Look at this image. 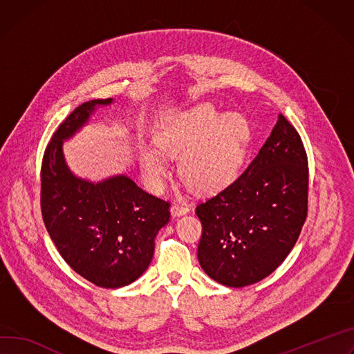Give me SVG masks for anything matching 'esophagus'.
Here are the masks:
<instances>
[{"label": "esophagus", "mask_w": 354, "mask_h": 354, "mask_svg": "<svg viewBox=\"0 0 354 354\" xmlns=\"http://www.w3.org/2000/svg\"><path fill=\"white\" fill-rule=\"evenodd\" d=\"M189 206L185 205V203H174L172 207H171V213L174 217H178V216H182V214H186L189 212Z\"/></svg>", "instance_id": "obj_1"}]
</instances>
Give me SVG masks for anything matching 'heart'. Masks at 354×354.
Returning <instances> with one entry per match:
<instances>
[{
    "mask_svg": "<svg viewBox=\"0 0 354 354\" xmlns=\"http://www.w3.org/2000/svg\"><path fill=\"white\" fill-rule=\"evenodd\" d=\"M250 138L247 122L237 114L221 115L205 103L172 118L156 137V148L165 155H180V176L199 194H213L236 180ZM141 167L153 185L167 175L164 156L141 152Z\"/></svg>",
    "mask_w": 354,
    "mask_h": 354,
    "instance_id": "b5f03b06",
    "label": "heart"
}]
</instances>
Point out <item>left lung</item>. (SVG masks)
<instances>
[{"label":"left lung","mask_w":354,"mask_h":354,"mask_svg":"<svg viewBox=\"0 0 354 354\" xmlns=\"http://www.w3.org/2000/svg\"><path fill=\"white\" fill-rule=\"evenodd\" d=\"M308 156L295 127L279 114L247 169L196 206L198 259L214 281L241 288L268 277L294 248L308 214Z\"/></svg>","instance_id":"8db88e82"}]
</instances>
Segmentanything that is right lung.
Returning <instances> with one entry per match:
<instances>
[{
	"instance_id": "obj_1",
	"label": "right lung",
	"mask_w": 354,
	"mask_h": 354,
	"mask_svg": "<svg viewBox=\"0 0 354 354\" xmlns=\"http://www.w3.org/2000/svg\"><path fill=\"white\" fill-rule=\"evenodd\" d=\"M111 102L83 103L57 127L42 159L41 209L63 260L94 285L114 289L148 268L156 233L169 221L171 203L124 175L91 183L69 171L63 140L87 122L95 106Z\"/></svg>"
}]
</instances>
